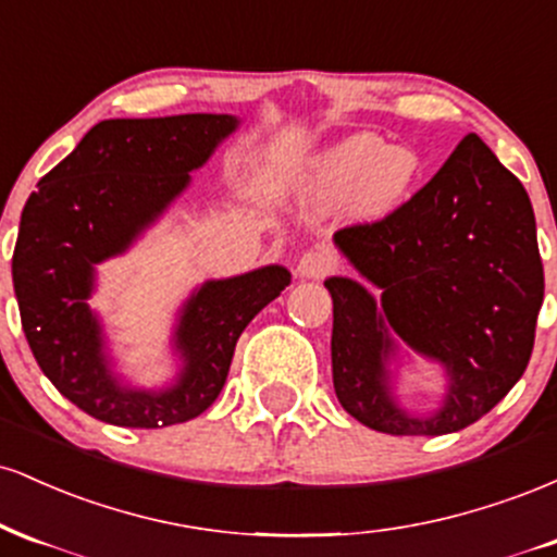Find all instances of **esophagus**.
<instances>
[{"instance_id": "obj_1", "label": "esophagus", "mask_w": 557, "mask_h": 557, "mask_svg": "<svg viewBox=\"0 0 557 557\" xmlns=\"http://www.w3.org/2000/svg\"><path fill=\"white\" fill-rule=\"evenodd\" d=\"M335 270V259L324 248H309V251L300 253L298 259V274L306 280H322Z\"/></svg>"}]
</instances>
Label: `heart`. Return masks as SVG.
<instances>
[{
	"instance_id": "1",
	"label": "heart",
	"mask_w": 557,
	"mask_h": 557,
	"mask_svg": "<svg viewBox=\"0 0 557 557\" xmlns=\"http://www.w3.org/2000/svg\"><path fill=\"white\" fill-rule=\"evenodd\" d=\"M419 157L403 146H385L374 136H356L332 149L319 164L314 194L319 201L354 198L361 212H382L411 188Z\"/></svg>"
}]
</instances>
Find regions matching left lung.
Wrapping results in <instances>:
<instances>
[{"label":"left lung","mask_w":557,"mask_h":557,"mask_svg":"<svg viewBox=\"0 0 557 557\" xmlns=\"http://www.w3.org/2000/svg\"><path fill=\"white\" fill-rule=\"evenodd\" d=\"M369 283L330 277L332 385L341 406L385 434L458 432L521 380L545 298L534 209L519 177L469 133L432 181L393 212L335 233ZM393 329L446 367L451 387L434 418L413 420L386 393Z\"/></svg>","instance_id":"1"}]
</instances>
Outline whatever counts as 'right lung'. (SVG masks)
<instances>
[{"label":"right lung","instance_id":"1","mask_svg":"<svg viewBox=\"0 0 557 557\" xmlns=\"http://www.w3.org/2000/svg\"><path fill=\"white\" fill-rule=\"evenodd\" d=\"M235 125L230 114L104 120L25 201L12 253L25 341L49 382L88 417L136 430L196 419L225 385L240 332L290 285L283 267L203 285L175 332L185 359L175 387L127 389L107 369L86 306L94 264L125 251Z\"/></svg>","mask_w":557,"mask_h":557}]
</instances>
